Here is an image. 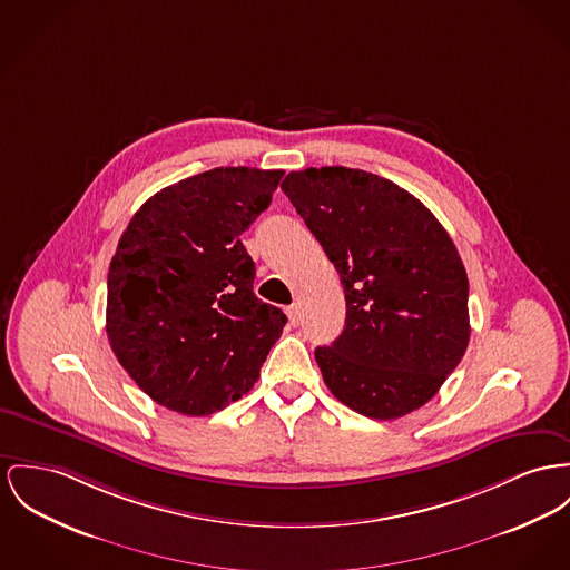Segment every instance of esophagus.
Wrapping results in <instances>:
<instances>
[{
	"label": "esophagus",
	"instance_id": "esophagus-1",
	"mask_svg": "<svg viewBox=\"0 0 570 570\" xmlns=\"http://www.w3.org/2000/svg\"><path fill=\"white\" fill-rule=\"evenodd\" d=\"M285 313H287L292 326H298V324H301V306H298V303L289 304V306L285 308Z\"/></svg>",
	"mask_w": 570,
	"mask_h": 570
}]
</instances>
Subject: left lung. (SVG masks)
Masks as SVG:
<instances>
[{
    "mask_svg": "<svg viewBox=\"0 0 570 570\" xmlns=\"http://www.w3.org/2000/svg\"><path fill=\"white\" fill-rule=\"evenodd\" d=\"M342 278L345 326L315 361L331 393L370 419L421 409L469 345V278L434 214L389 179L322 166L285 177Z\"/></svg>",
    "mask_w": 570,
    "mask_h": 570,
    "instance_id": "left-lung-1",
    "label": "left lung"
}]
</instances>
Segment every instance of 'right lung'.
<instances>
[{"instance_id": "right-lung-1", "label": "right lung", "mask_w": 570, "mask_h": 570, "mask_svg": "<svg viewBox=\"0 0 570 570\" xmlns=\"http://www.w3.org/2000/svg\"><path fill=\"white\" fill-rule=\"evenodd\" d=\"M283 170L214 168L151 196L118 239L106 331L153 402L205 417L259 379L287 322L253 292L239 235L267 209Z\"/></svg>"}]
</instances>
